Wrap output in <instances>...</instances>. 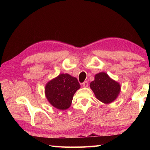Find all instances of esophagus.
I'll return each instance as SVG.
<instances>
[{"label": "esophagus", "mask_w": 150, "mask_h": 150, "mask_svg": "<svg viewBox=\"0 0 150 150\" xmlns=\"http://www.w3.org/2000/svg\"><path fill=\"white\" fill-rule=\"evenodd\" d=\"M88 85V83L87 81H85V82H83L82 83V86L83 87H87Z\"/></svg>", "instance_id": "1"}]
</instances>
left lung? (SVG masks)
<instances>
[{"label":"left lung","instance_id":"left-lung-1","mask_svg":"<svg viewBox=\"0 0 150 150\" xmlns=\"http://www.w3.org/2000/svg\"><path fill=\"white\" fill-rule=\"evenodd\" d=\"M90 87L96 98L105 104L113 102L118 97L121 88L120 85L105 72L95 75V80L90 83Z\"/></svg>","mask_w":150,"mask_h":150}]
</instances>
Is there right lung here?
Instances as JSON below:
<instances>
[{
	"label": "right lung",
	"mask_w": 150,
	"mask_h": 150,
	"mask_svg": "<svg viewBox=\"0 0 150 150\" xmlns=\"http://www.w3.org/2000/svg\"><path fill=\"white\" fill-rule=\"evenodd\" d=\"M79 88L77 78L67 73H62L47 83L45 95L54 107L66 110L71 105L73 95Z\"/></svg>",
	"instance_id": "obj_1"
}]
</instances>
